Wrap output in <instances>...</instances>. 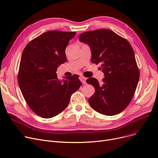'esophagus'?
Returning a JSON list of instances; mask_svg holds the SVG:
<instances>
[{
  "mask_svg": "<svg viewBox=\"0 0 158 158\" xmlns=\"http://www.w3.org/2000/svg\"><path fill=\"white\" fill-rule=\"evenodd\" d=\"M86 77H83V76H81V77H80V81L82 82V84L85 85V84L86 83Z\"/></svg>",
  "mask_w": 158,
  "mask_h": 158,
  "instance_id": "esophagus-1",
  "label": "esophagus"
}]
</instances>
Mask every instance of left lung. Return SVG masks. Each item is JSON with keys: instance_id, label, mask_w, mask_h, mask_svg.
Masks as SVG:
<instances>
[{"instance_id": "8db88e82", "label": "left lung", "mask_w": 158, "mask_h": 158, "mask_svg": "<svg viewBox=\"0 0 158 158\" xmlns=\"http://www.w3.org/2000/svg\"><path fill=\"white\" fill-rule=\"evenodd\" d=\"M79 41L88 44L92 63L101 64L102 82L94 77L86 80L95 88L88 102L99 113L113 116L121 113L131 101L136 91L139 72L133 49L128 41L110 29L82 33Z\"/></svg>"}]
</instances>
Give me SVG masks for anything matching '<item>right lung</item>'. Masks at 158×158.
<instances>
[{
    "label": "right lung",
    "instance_id": "1",
    "mask_svg": "<svg viewBox=\"0 0 158 158\" xmlns=\"http://www.w3.org/2000/svg\"><path fill=\"white\" fill-rule=\"evenodd\" d=\"M75 35L76 32L47 31L23 50L19 85L29 107L41 117L50 118L64 111L82 85L78 75L60 81L56 74L58 66L67 61L65 48Z\"/></svg>",
    "mask_w": 158,
    "mask_h": 158
}]
</instances>
